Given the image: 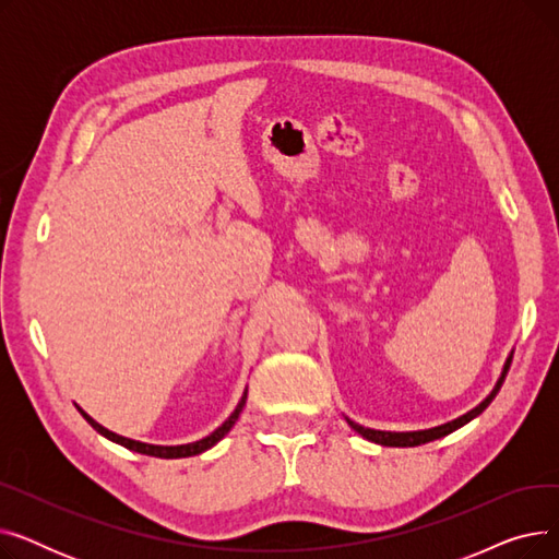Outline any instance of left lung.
Wrapping results in <instances>:
<instances>
[{
	"label": "left lung",
	"instance_id": "1",
	"mask_svg": "<svg viewBox=\"0 0 559 559\" xmlns=\"http://www.w3.org/2000/svg\"><path fill=\"white\" fill-rule=\"evenodd\" d=\"M512 354L514 350H510V356H508V360H506V365H503V369H501V376H498V380H496V385H493V390L474 407V409H468L466 415H462V417H457V419H453V421H447V424H442V426H435V428H426V430H407V432H394V430H376V428H365V426H360V424H356V421H350L348 417H344L346 419V424L354 428L358 435H362L365 439H369V442H373V444H380V447H419V444H428V442H432V439H439V437H447V435H451L453 430H457V428H462L464 424H468L472 419H476L478 415H483L485 413V407L493 401V396L498 394V390H501V385H503V380H506V376H508V369H510V362H512Z\"/></svg>",
	"mask_w": 559,
	"mask_h": 559
}]
</instances>
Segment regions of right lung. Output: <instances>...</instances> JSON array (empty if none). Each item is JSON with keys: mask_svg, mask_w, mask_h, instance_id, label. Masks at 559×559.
I'll list each match as a JSON object with an SVG mask.
<instances>
[{"mask_svg": "<svg viewBox=\"0 0 559 559\" xmlns=\"http://www.w3.org/2000/svg\"><path fill=\"white\" fill-rule=\"evenodd\" d=\"M245 403H247V390L242 392V399H240V403H238V405H235V409L230 413V417H228L219 428H215L209 437L197 439V442H190V444H179V447H158V444H146V442H138V439L122 437V435H117V432H112V430L104 428L102 424H97L91 415L83 413V409H81L79 405H76V409H79V413L83 415V419H85L87 424H91L99 435H104L106 439H110V442L120 444V447H124V449H129V451L142 453V455H154V457L174 460V457H190V455H199V453H203V451L213 449V447L219 442V439H224V435L235 426V421H238V417H240V413H242Z\"/></svg>", "mask_w": 559, "mask_h": 559, "instance_id": "obj_1", "label": "right lung"}]
</instances>
